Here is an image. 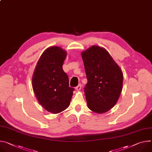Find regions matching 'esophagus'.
I'll list each match as a JSON object with an SVG mask.
<instances>
[{"label":"esophagus","instance_id":"34e87169","mask_svg":"<svg viewBox=\"0 0 152 152\" xmlns=\"http://www.w3.org/2000/svg\"><path fill=\"white\" fill-rule=\"evenodd\" d=\"M80 89H81V85L80 84H79L77 87H76V90L77 91H79V90H80Z\"/></svg>","mask_w":152,"mask_h":152}]
</instances>
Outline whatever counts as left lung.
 <instances>
[{
  "instance_id": "8db88e82",
  "label": "left lung",
  "mask_w": 152,
  "mask_h": 152,
  "mask_svg": "<svg viewBox=\"0 0 152 152\" xmlns=\"http://www.w3.org/2000/svg\"><path fill=\"white\" fill-rule=\"evenodd\" d=\"M87 83L84 93L88 108L105 113L117 102L122 88L123 74L108 52L92 46L82 53Z\"/></svg>"
}]
</instances>
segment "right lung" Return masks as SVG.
Segmentation results:
<instances>
[{
  "mask_svg": "<svg viewBox=\"0 0 152 152\" xmlns=\"http://www.w3.org/2000/svg\"><path fill=\"white\" fill-rule=\"evenodd\" d=\"M66 56V51L58 47L47 48L39 59L32 79L39 102L54 114L67 108L75 90L69 87L68 77L62 68Z\"/></svg>",
  "mask_w": 152,
  "mask_h": 152,
  "instance_id": "right-lung-1",
  "label": "right lung"
}]
</instances>
